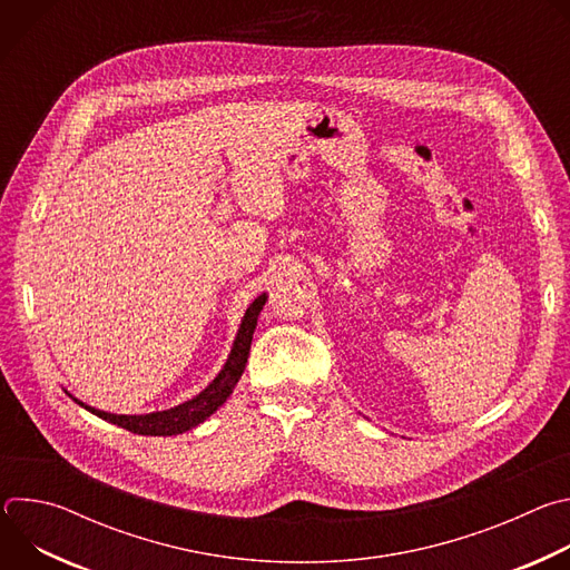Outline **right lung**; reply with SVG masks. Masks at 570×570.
<instances>
[{
	"instance_id": "right-lung-1",
	"label": "right lung",
	"mask_w": 570,
	"mask_h": 570,
	"mask_svg": "<svg viewBox=\"0 0 570 570\" xmlns=\"http://www.w3.org/2000/svg\"><path fill=\"white\" fill-rule=\"evenodd\" d=\"M268 295L262 293L248 308L246 315H243L240 324H238V332L236 338L232 343V350L227 354V361L223 365V370L216 374V379L203 390L198 392L194 399L174 405L169 411H157V413H146V415H115V413H106L99 409H92V405L83 403L80 399L69 396L78 403L83 405L86 411H90L92 415L117 424L130 433L137 435H159V438H167V435H178V433H187L191 429H196L198 424H203L207 417H212L220 405L227 401V396L232 394L234 385L238 383L243 370H246L248 356H250V343H253V334L257 330V317L266 304Z\"/></svg>"
}]
</instances>
